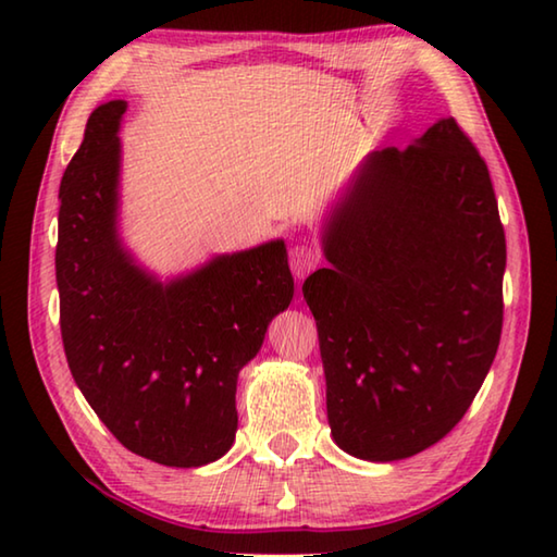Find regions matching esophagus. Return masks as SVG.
I'll use <instances>...</instances> for the list:
<instances>
[{"mask_svg": "<svg viewBox=\"0 0 557 557\" xmlns=\"http://www.w3.org/2000/svg\"><path fill=\"white\" fill-rule=\"evenodd\" d=\"M317 252L307 243H297L289 248V268L299 280L317 268Z\"/></svg>", "mask_w": 557, "mask_h": 557, "instance_id": "34e87169", "label": "esophagus"}]
</instances>
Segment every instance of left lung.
Returning <instances> with one entry per match:
<instances>
[{"instance_id": "8db88e82", "label": "left lung", "mask_w": 557, "mask_h": 557, "mask_svg": "<svg viewBox=\"0 0 557 557\" xmlns=\"http://www.w3.org/2000/svg\"><path fill=\"white\" fill-rule=\"evenodd\" d=\"M301 285L317 319L326 414L348 455L395 461L440 442L492 369L506 235L486 162L455 117L373 152Z\"/></svg>"}]
</instances>
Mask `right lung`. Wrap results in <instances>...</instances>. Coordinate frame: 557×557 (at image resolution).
<instances>
[{"label":"right lung","mask_w":557,"mask_h":557,"mask_svg":"<svg viewBox=\"0 0 557 557\" xmlns=\"http://www.w3.org/2000/svg\"><path fill=\"white\" fill-rule=\"evenodd\" d=\"M125 110V100L92 110L61 178V338L81 393L122 445L164 467H201L231 449L238 373L295 280L282 240L166 285L139 270L115 228Z\"/></svg>","instance_id":"obj_1"}]
</instances>
